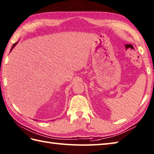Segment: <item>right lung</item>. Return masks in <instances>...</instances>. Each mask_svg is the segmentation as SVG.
<instances>
[{
	"label": "right lung",
	"instance_id": "1",
	"mask_svg": "<svg viewBox=\"0 0 154 154\" xmlns=\"http://www.w3.org/2000/svg\"><path fill=\"white\" fill-rule=\"evenodd\" d=\"M17 43H14V44H13V46H12V48H11V51L13 49V48L14 47V46H15V45H17Z\"/></svg>",
	"mask_w": 154,
	"mask_h": 154
}]
</instances>
